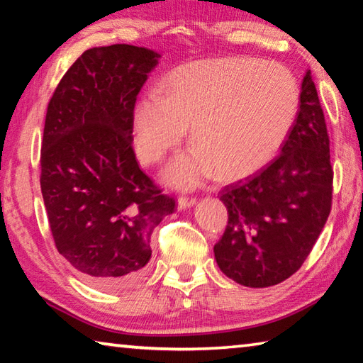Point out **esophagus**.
Listing matches in <instances>:
<instances>
[{"label": "esophagus", "instance_id": "obj_1", "mask_svg": "<svg viewBox=\"0 0 363 363\" xmlns=\"http://www.w3.org/2000/svg\"><path fill=\"white\" fill-rule=\"evenodd\" d=\"M196 199L195 196H187V195H181L179 199H177V206L184 210V208H189V206H194L195 205Z\"/></svg>", "mask_w": 363, "mask_h": 363}]
</instances>
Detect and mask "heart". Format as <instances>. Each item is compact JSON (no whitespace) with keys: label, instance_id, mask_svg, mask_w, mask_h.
<instances>
[{"label":"heart","instance_id":"heart-1","mask_svg":"<svg viewBox=\"0 0 363 363\" xmlns=\"http://www.w3.org/2000/svg\"><path fill=\"white\" fill-rule=\"evenodd\" d=\"M163 93L150 91L134 107V145L144 163L157 164L190 126L195 145L167 171L181 187H194L214 173L224 181L257 173L284 145L301 102L291 70L251 57L182 65Z\"/></svg>","mask_w":363,"mask_h":363}]
</instances>
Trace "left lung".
<instances>
[{"mask_svg": "<svg viewBox=\"0 0 363 363\" xmlns=\"http://www.w3.org/2000/svg\"><path fill=\"white\" fill-rule=\"evenodd\" d=\"M225 230L214 245L219 269L237 284L264 288L296 272L314 248L333 200L330 138L311 72L281 153L256 174L225 186Z\"/></svg>", "mask_w": 363, "mask_h": 363, "instance_id": "8db88e82", "label": "left lung"}]
</instances>
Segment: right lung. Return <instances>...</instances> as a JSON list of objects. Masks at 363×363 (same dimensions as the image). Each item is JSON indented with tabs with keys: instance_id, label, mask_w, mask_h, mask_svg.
Listing matches in <instances>:
<instances>
[{
	"instance_id": "1",
	"label": "right lung",
	"mask_w": 363,
	"mask_h": 363,
	"mask_svg": "<svg viewBox=\"0 0 363 363\" xmlns=\"http://www.w3.org/2000/svg\"><path fill=\"white\" fill-rule=\"evenodd\" d=\"M158 54L131 45L86 49L48 104L40 184L60 255L99 290L144 274L150 237L176 199L139 168L133 112Z\"/></svg>"
}]
</instances>
